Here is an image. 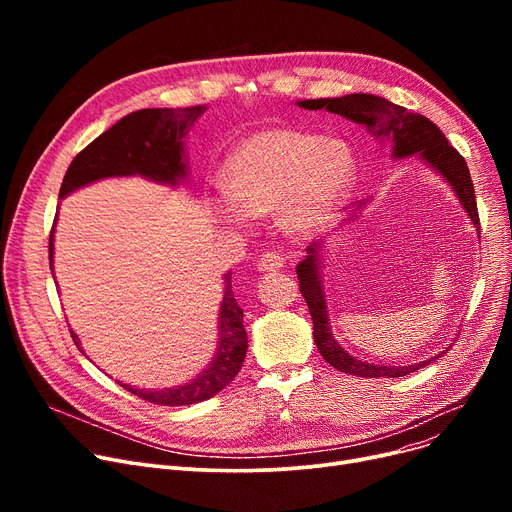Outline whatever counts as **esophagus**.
I'll list each match as a JSON object with an SVG mask.
<instances>
[{
  "label": "esophagus",
  "instance_id": "esophagus-1",
  "mask_svg": "<svg viewBox=\"0 0 512 512\" xmlns=\"http://www.w3.org/2000/svg\"><path fill=\"white\" fill-rule=\"evenodd\" d=\"M284 263H286V257L282 255V253H278V251H267V253H263L261 257H259V270L261 272H276V270H282L284 267Z\"/></svg>",
  "mask_w": 512,
  "mask_h": 512
}]
</instances>
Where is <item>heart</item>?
<instances>
[{
  "label": "heart",
  "instance_id": "heart-1",
  "mask_svg": "<svg viewBox=\"0 0 512 512\" xmlns=\"http://www.w3.org/2000/svg\"><path fill=\"white\" fill-rule=\"evenodd\" d=\"M355 176L351 147L288 128L255 132L226 164V195L215 205L228 226L249 213L280 211L294 232H309L340 205Z\"/></svg>",
  "mask_w": 512,
  "mask_h": 512
}]
</instances>
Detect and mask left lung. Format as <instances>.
Returning a JSON list of instances; mask_svg holds the SVG:
<instances>
[{"label": "left lung", "instance_id": "8db88e82", "mask_svg": "<svg viewBox=\"0 0 512 512\" xmlns=\"http://www.w3.org/2000/svg\"><path fill=\"white\" fill-rule=\"evenodd\" d=\"M305 110H324L332 114H340L357 124H365L375 137L384 143L394 145L396 157L407 155H421L429 166L436 168L454 188L459 195L465 211L471 215V222L479 228V211L473 191V180L467 168L465 157L456 151L442 134V130L421 114H413L405 110L402 105H396L384 97H375L367 93H353L334 99H307L299 103ZM317 245H311L307 251L309 255L297 265V276L301 282V294L307 301L313 319V340L319 348L321 357H324L334 369L359 375V378H402V375H411L413 371L432 363L434 359H427L409 367H382L371 365L348 355L344 348L334 340L328 324V311L324 292H321L319 274H317Z\"/></svg>", "mask_w": 512, "mask_h": 512}]
</instances>
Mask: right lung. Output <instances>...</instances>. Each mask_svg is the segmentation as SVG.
I'll return each instance as SVG.
<instances>
[{
	"label": "right lung",
	"mask_w": 512,
	"mask_h": 512,
	"mask_svg": "<svg viewBox=\"0 0 512 512\" xmlns=\"http://www.w3.org/2000/svg\"><path fill=\"white\" fill-rule=\"evenodd\" d=\"M205 105L182 107H153V110H139L124 116L110 130L89 143L80 151L70 168L66 170L64 182L60 186V197L76 191V188L95 182L107 176H132L141 174L157 182L176 184L184 178L182 161V139L188 128L195 124L199 116L205 114ZM58 220V218H56ZM53 220L49 234V267L53 270ZM72 340L78 344L74 332ZM247 355V332L242 326V309L232 292V274H226V292L220 309V346L218 355L213 357L209 367L197 380L178 388L168 390H137L120 384L134 396H139L153 405L161 407H182L195 405L224 390L240 371Z\"/></svg>",
	"instance_id": "add662e5"
}]
</instances>
